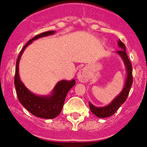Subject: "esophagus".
Segmentation results:
<instances>
[{
	"instance_id": "obj_1",
	"label": "esophagus",
	"mask_w": 147,
	"mask_h": 147,
	"mask_svg": "<svg viewBox=\"0 0 147 147\" xmlns=\"http://www.w3.org/2000/svg\"><path fill=\"white\" fill-rule=\"evenodd\" d=\"M77 79L78 80L81 82H86L89 80V76H88V73L87 69L82 68L80 70L77 74Z\"/></svg>"
}]
</instances>
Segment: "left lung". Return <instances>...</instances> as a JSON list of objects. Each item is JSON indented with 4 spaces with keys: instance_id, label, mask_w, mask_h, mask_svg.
Wrapping results in <instances>:
<instances>
[{
    "instance_id": "8db88e82",
    "label": "left lung",
    "mask_w": 147,
    "mask_h": 147,
    "mask_svg": "<svg viewBox=\"0 0 147 147\" xmlns=\"http://www.w3.org/2000/svg\"><path fill=\"white\" fill-rule=\"evenodd\" d=\"M118 45L121 48V50L117 51L116 53L123 59L124 65H125L126 70H127V79H126L125 85H124V88L120 93V94L118 95L113 100L112 102L110 105H107V106L100 107H95L94 105H93L90 102H89L90 109L91 110V112L98 118H107L110 116V115H113L116 112V110L121 106V105L124 103L127 96H128L131 86H132V67L131 62L129 61V58L127 57V53H126L125 45L119 40V42H118Z\"/></svg>"
}]
</instances>
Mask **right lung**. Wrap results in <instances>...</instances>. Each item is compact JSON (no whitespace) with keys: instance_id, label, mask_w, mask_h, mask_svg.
Wrapping results in <instances>:
<instances>
[{"instance_id":"1","label":"right lung","mask_w":147,"mask_h":147,"mask_svg":"<svg viewBox=\"0 0 147 147\" xmlns=\"http://www.w3.org/2000/svg\"><path fill=\"white\" fill-rule=\"evenodd\" d=\"M54 31H49L38 35L28 41L23 48L18 56L16 62L15 76V86L16 88L17 96L21 105L34 115L42 119H51L57 117L62 110L65 99L67 93L72 87L76 84L75 80L71 81L62 80L56 85L52 93L48 96H37L27 89L23 83L20 81L19 76V62L23 51L32 41L40 38L54 34Z\"/></svg>"}]
</instances>
